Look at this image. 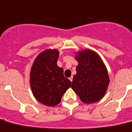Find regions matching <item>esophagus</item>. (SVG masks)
<instances>
[{
    "label": "esophagus",
    "instance_id": "esophagus-1",
    "mask_svg": "<svg viewBox=\"0 0 132 132\" xmlns=\"http://www.w3.org/2000/svg\"><path fill=\"white\" fill-rule=\"evenodd\" d=\"M69 80H70V81H71V82H72V81H73V76L70 77V78H69Z\"/></svg>",
    "mask_w": 132,
    "mask_h": 132
}]
</instances>
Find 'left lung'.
<instances>
[{"instance_id": "8db88e82", "label": "left lung", "mask_w": 132, "mask_h": 132, "mask_svg": "<svg viewBox=\"0 0 132 132\" xmlns=\"http://www.w3.org/2000/svg\"><path fill=\"white\" fill-rule=\"evenodd\" d=\"M75 59L78 65L71 88L83 103L91 104L101 100L106 94L110 79L100 55L91 50L84 49L77 52Z\"/></svg>"}]
</instances>
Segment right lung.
Listing matches in <instances>:
<instances>
[{"instance_id": "1", "label": "right lung", "mask_w": 132, "mask_h": 132, "mask_svg": "<svg viewBox=\"0 0 132 132\" xmlns=\"http://www.w3.org/2000/svg\"><path fill=\"white\" fill-rule=\"evenodd\" d=\"M59 52L47 49L39 54L32 64L30 84L35 98L48 106H56L71 82L63 75V69L57 65Z\"/></svg>"}]
</instances>
